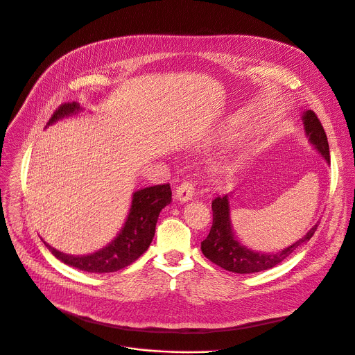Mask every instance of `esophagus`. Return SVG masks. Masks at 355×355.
Instances as JSON below:
<instances>
[{"mask_svg":"<svg viewBox=\"0 0 355 355\" xmlns=\"http://www.w3.org/2000/svg\"><path fill=\"white\" fill-rule=\"evenodd\" d=\"M195 195V187L192 182H182L175 189V199L180 202H188Z\"/></svg>","mask_w":355,"mask_h":355,"instance_id":"1","label":"esophagus"}]
</instances>
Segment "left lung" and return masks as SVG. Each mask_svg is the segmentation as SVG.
Masks as SVG:
<instances>
[{
  "mask_svg": "<svg viewBox=\"0 0 355 355\" xmlns=\"http://www.w3.org/2000/svg\"><path fill=\"white\" fill-rule=\"evenodd\" d=\"M302 122L311 144L327 163H330L327 136L316 114L313 111H305L302 114ZM230 198L232 192L222 196L218 195L212 200L214 223L208 237L200 243L204 256L227 271L236 274H254L274 268L286 260L300 244L309 241L318 229L316 223L302 239L277 252L251 250L241 244L234 234L230 218Z\"/></svg>",
  "mask_w": 355,
  "mask_h": 355,
  "instance_id": "1",
  "label": "left lung"
}]
</instances>
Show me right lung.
Masks as SVG:
<instances>
[{
	"label": "right lung",
	"instance_id": "add662e5",
	"mask_svg": "<svg viewBox=\"0 0 355 355\" xmlns=\"http://www.w3.org/2000/svg\"><path fill=\"white\" fill-rule=\"evenodd\" d=\"M81 111L83 108L78 103L64 104L50 118L47 126L56 123L63 118L77 115ZM170 202V184L153 185L135 191L123 227L110 244L99 248L98 251L91 252V254L71 256L50 247L46 241L44 244L52 251V254L56 259L70 267L78 268L85 272L96 274L115 272L136 261L148 248L156 233V223L159 215Z\"/></svg>",
	"mask_w": 355,
	"mask_h": 355
}]
</instances>
